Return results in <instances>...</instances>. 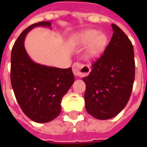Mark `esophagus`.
Instances as JSON below:
<instances>
[{
  "label": "esophagus",
  "instance_id": "1",
  "mask_svg": "<svg viewBox=\"0 0 147 147\" xmlns=\"http://www.w3.org/2000/svg\"><path fill=\"white\" fill-rule=\"evenodd\" d=\"M72 71L75 76L82 77L87 76L90 71V68L87 65L76 62V63H74L72 65Z\"/></svg>",
  "mask_w": 147,
  "mask_h": 147
}]
</instances>
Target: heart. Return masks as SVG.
Here are the masks:
<instances>
[{
  "mask_svg": "<svg viewBox=\"0 0 147 147\" xmlns=\"http://www.w3.org/2000/svg\"><path fill=\"white\" fill-rule=\"evenodd\" d=\"M75 42L79 46L89 45L86 50V57L93 59L104 51L107 45L108 38L105 34H99L97 30H86L81 31L76 36Z\"/></svg>",
  "mask_w": 147,
  "mask_h": 147,
  "instance_id": "heart-1",
  "label": "heart"
}]
</instances>
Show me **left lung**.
I'll return each mask as SVG.
<instances>
[{"label":"left lung","instance_id":"obj_1","mask_svg":"<svg viewBox=\"0 0 147 147\" xmlns=\"http://www.w3.org/2000/svg\"><path fill=\"white\" fill-rule=\"evenodd\" d=\"M113 34L104 53L93 63L84 94L86 112L98 120L113 118L129 101L135 80L131 42L120 27L112 24Z\"/></svg>","mask_w":147,"mask_h":147}]
</instances>
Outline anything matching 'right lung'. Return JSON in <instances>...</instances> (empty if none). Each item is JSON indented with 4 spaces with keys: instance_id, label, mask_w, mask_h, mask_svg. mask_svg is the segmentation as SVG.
Returning a JSON list of instances; mask_svg holds the SVG:
<instances>
[{
    "instance_id": "1",
    "label": "right lung",
    "mask_w": 147,
    "mask_h": 147,
    "mask_svg": "<svg viewBox=\"0 0 147 147\" xmlns=\"http://www.w3.org/2000/svg\"><path fill=\"white\" fill-rule=\"evenodd\" d=\"M51 27V23L30 25L15 42L11 55V83L21 109L37 123H47L61 113V100L74 83L71 67L58 68L34 62L24 48V39L34 27Z\"/></svg>"
}]
</instances>
